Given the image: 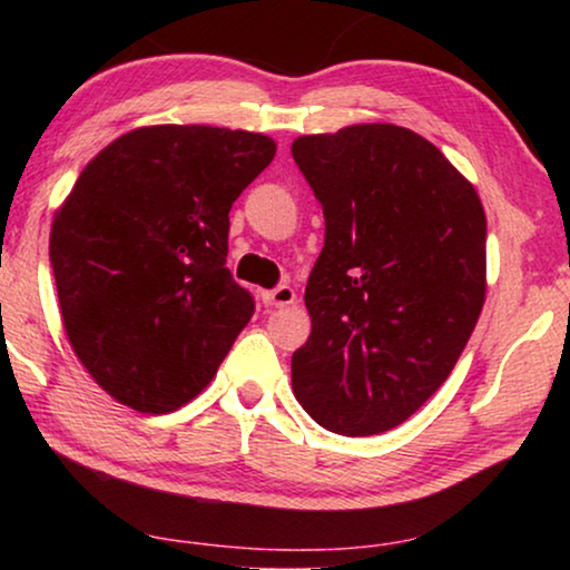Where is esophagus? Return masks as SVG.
I'll list each match as a JSON object with an SVG mask.
<instances>
[{"instance_id": "esophagus-1", "label": "esophagus", "mask_w": 570, "mask_h": 570, "mask_svg": "<svg viewBox=\"0 0 570 570\" xmlns=\"http://www.w3.org/2000/svg\"><path fill=\"white\" fill-rule=\"evenodd\" d=\"M264 306H272V308H283V306H291L295 303V291L291 285H279L275 291H267L262 295Z\"/></svg>"}]
</instances>
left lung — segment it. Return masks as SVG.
Wrapping results in <instances>:
<instances>
[{"label": "left lung", "mask_w": 570, "mask_h": 570, "mask_svg": "<svg viewBox=\"0 0 570 570\" xmlns=\"http://www.w3.org/2000/svg\"><path fill=\"white\" fill-rule=\"evenodd\" d=\"M291 153L324 209L293 392L332 433L392 431L439 392L480 318V197L439 147L394 124L298 137Z\"/></svg>", "instance_id": "8db88e82"}]
</instances>
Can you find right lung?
I'll return each instance as SVG.
<instances>
[{"instance_id": "right-lung-1", "label": "right lung", "mask_w": 570, "mask_h": 570, "mask_svg": "<svg viewBox=\"0 0 570 570\" xmlns=\"http://www.w3.org/2000/svg\"><path fill=\"white\" fill-rule=\"evenodd\" d=\"M275 150L254 131L160 124L85 166L49 256L67 337L114 400L158 415L213 381L254 316L225 267L228 213Z\"/></svg>"}]
</instances>
